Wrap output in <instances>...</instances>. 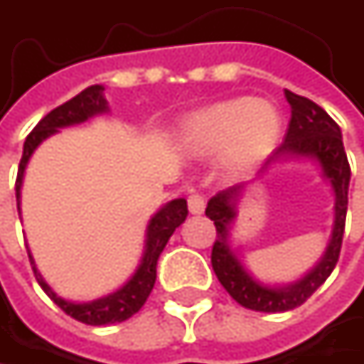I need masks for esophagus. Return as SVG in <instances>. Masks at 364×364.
Here are the masks:
<instances>
[{"label":"esophagus","mask_w":364,"mask_h":364,"mask_svg":"<svg viewBox=\"0 0 364 364\" xmlns=\"http://www.w3.org/2000/svg\"><path fill=\"white\" fill-rule=\"evenodd\" d=\"M187 206H189V213L191 215H202L204 213V198L200 193H191L187 198Z\"/></svg>","instance_id":"1"}]
</instances>
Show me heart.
<instances>
[{
    "mask_svg": "<svg viewBox=\"0 0 364 364\" xmlns=\"http://www.w3.org/2000/svg\"><path fill=\"white\" fill-rule=\"evenodd\" d=\"M280 128V113L269 101L240 97L187 115L179 126V145L193 158L221 154L225 175L238 177L272 151Z\"/></svg>",
    "mask_w": 364,
    "mask_h": 364,
    "instance_id": "1",
    "label": "heart"
}]
</instances>
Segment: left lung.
I'll use <instances>...</instances> for the list:
<instances>
[{"instance_id": "left-lung-1", "label": "left lung", "mask_w": 364, "mask_h": 364, "mask_svg": "<svg viewBox=\"0 0 364 364\" xmlns=\"http://www.w3.org/2000/svg\"><path fill=\"white\" fill-rule=\"evenodd\" d=\"M284 97L291 105L289 130L284 134V143L267 158L261 173H265L267 166L278 160H314L321 166L323 179L331 185V191L335 196V217L325 255L308 274L289 284H265L255 278L245 267L240 255L232 249V225L238 217V202L245 193V183L223 189L208 200L206 217L215 221L217 228V240L210 255L213 269L223 289L240 306L255 312H287L301 306L327 280L333 267L337 265L346 228L350 164L346 158L341 130L327 111L310 99L299 97L291 90H284Z\"/></svg>"}]
</instances>
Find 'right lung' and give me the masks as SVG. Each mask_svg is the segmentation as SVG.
Listing matches in <instances>:
<instances>
[{"instance_id":"add662e5","label":"right lung","mask_w":364,"mask_h":364,"mask_svg":"<svg viewBox=\"0 0 364 364\" xmlns=\"http://www.w3.org/2000/svg\"><path fill=\"white\" fill-rule=\"evenodd\" d=\"M103 86L95 84L88 86L86 90H82L77 97H73L71 101L63 103L60 107L52 109L46 117L39 119L36 128L31 130V134L25 141L23 147V158L18 164V177H16V206L21 210V187H23V179H25V168L33 156L37 147L41 145V141H46L48 136L56 134L60 128L73 126V124H82L99 113L109 111L107 107V99L103 95ZM187 217V200L185 198H177L166 202L147 223V232H145V247H143V257L141 263L136 265L134 274L128 278V282L124 287H119L117 291H113L105 297L92 299V301H69L63 299L60 295L54 293V289L43 280V276L37 272L33 255L29 251V261L33 265L37 282L39 287L46 291V295L71 318L86 323V325H113V323H122L128 321L132 314H136L143 304L147 301L154 284H156V267H158V259L160 253L164 251L168 238L173 236V232L181 225Z\"/></svg>"}]
</instances>
